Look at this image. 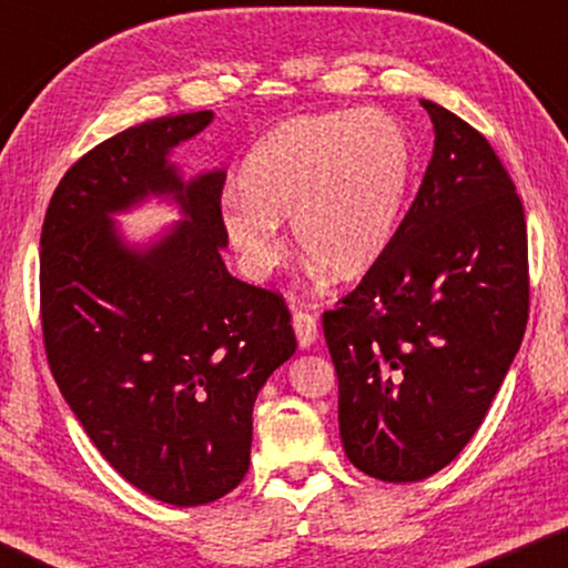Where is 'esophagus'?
I'll return each instance as SVG.
<instances>
[{"label":"esophagus","mask_w":568,"mask_h":568,"mask_svg":"<svg viewBox=\"0 0 568 568\" xmlns=\"http://www.w3.org/2000/svg\"><path fill=\"white\" fill-rule=\"evenodd\" d=\"M294 333L302 348H310L317 338V317L310 313H294Z\"/></svg>","instance_id":"34e87169"}]
</instances>
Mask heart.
I'll list each match as a JSON object with an SVG mask.
<instances>
[{
	"label": "heart",
	"mask_w": 568,
	"mask_h": 568,
	"mask_svg": "<svg viewBox=\"0 0 568 568\" xmlns=\"http://www.w3.org/2000/svg\"><path fill=\"white\" fill-rule=\"evenodd\" d=\"M416 154L403 123L383 111L302 115L255 144L243 191H227L220 220L247 274L284 258L278 222L331 278H354L383 258L398 232Z\"/></svg>",
	"instance_id": "obj_1"
}]
</instances>
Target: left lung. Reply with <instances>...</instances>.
Masks as SVG:
<instances>
[{
    "label": "left lung",
    "mask_w": 568,
    "mask_h": 568,
    "mask_svg": "<svg viewBox=\"0 0 568 568\" xmlns=\"http://www.w3.org/2000/svg\"><path fill=\"white\" fill-rule=\"evenodd\" d=\"M434 152L359 286L323 315L346 457L387 484L460 455L523 344L530 282L515 183L486 136L422 100Z\"/></svg>",
    "instance_id": "obj_1"
}]
</instances>
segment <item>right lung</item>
Listing matches in <instances>:
<instances>
[{
  "label": "right lung",
  "instance_id": "add662e5",
  "mask_svg": "<svg viewBox=\"0 0 568 568\" xmlns=\"http://www.w3.org/2000/svg\"><path fill=\"white\" fill-rule=\"evenodd\" d=\"M212 111L162 115L105 139L53 191L41 232L49 367L100 455L175 507L222 499L251 465L253 403L297 348L278 294L224 266L222 168L170 162ZM146 197L182 222L136 246L112 222Z\"/></svg>",
  "mask_w": 568,
  "mask_h": 568
}]
</instances>
